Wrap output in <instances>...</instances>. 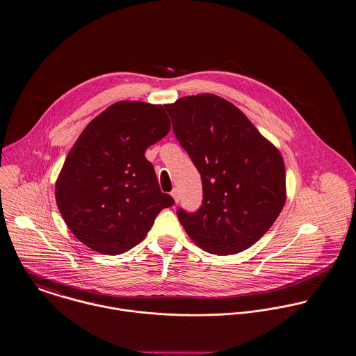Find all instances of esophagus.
Instances as JSON below:
<instances>
[{
	"mask_svg": "<svg viewBox=\"0 0 356 356\" xmlns=\"http://www.w3.org/2000/svg\"><path fill=\"white\" fill-rule=\"evenodd\" d=\"M170 195L173 197V200H175L176 202H179V198H180V197H179V190H177V188H173L172 193H170Z\"/></svg>",
	"mask_w": 356,
	"mask_h": 356,
	"instance_id": "1",
	"label": "esophagus"
}]
</instances>
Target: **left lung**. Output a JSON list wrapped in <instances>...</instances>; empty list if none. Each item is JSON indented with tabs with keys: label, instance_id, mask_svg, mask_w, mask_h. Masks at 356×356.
<instances>
[{
	"label": "left lung",
	"instance_id": "obj_1",
	"mask_svg": "<svg viewBox=\"0 0 356 356\" xmlns=\"http://www.w3.org/2000/svg\"><path fill=\"white\" fill-rule=\"evenodd\" d=\"M165 108L176 139L202 180L200 209H177L186 232L212 254H234L250 248L284 208L281 152L239 108L216 95L186 96Z\"/></svg>",
	"mask_w": 356,
	"mask_h": 356
}]
</instances>
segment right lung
<instances>
[{"mask_svg":"<svg viewBox=\"0 0 356 356\" xmlns=\"http://www.w3.org/2000/svg\"><path fill=\"white\" fill-rule=\"evenodd\" d=\"M169 131L163 107L143 102H118L83 129L56 181L58 208L83 245L103 254L125 253L175 204L144 156Z\"/></svg>","mask_w":356,"mask_h":356,"instance_id":"obj_1","label":"right lung"}]
</instances>
